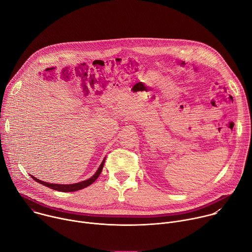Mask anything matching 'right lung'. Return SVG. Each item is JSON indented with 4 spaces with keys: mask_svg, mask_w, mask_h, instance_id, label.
Returning a JSON list of instances; mask_svg holds the SVG:
<instances>
[{
    "mask_svg": "<svg viewBox=\"0 0 252 252\" xmlns=\"http://www.w3.org/2000/svg\"><path fill=\"white\" fill-rule=\"evenodd\" d=\"M104 160H102L101 164L99 165L98 169L96 170V172L89 179H87V181H84V182H81V183H78V184H74V185H54V184H49V183H46V182H42L40 181V179H38L37 177H33V181H35L37 183L41 184V185H44L52 189H55V190H59V191H63V192H70V191H77V190H80V189H83L89 186H91L94 182L96 181V178L98 177V175L100 174L101 170H102V167H103V164H104Z\"/></svg>",
    "mask_w": 252,
    "mask_h": 252,
    "instance_id": "1",
    "label": "right lung"
}]
</instances>
